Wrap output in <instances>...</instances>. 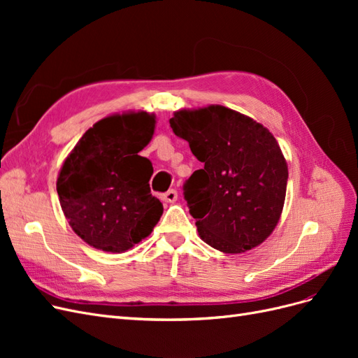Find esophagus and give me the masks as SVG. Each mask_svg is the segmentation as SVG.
I'll use <instances>...</instances> for the list:
<instances>
[{
  "instance_id": "1",
  "label": "esophagus",
  "mask_w": 358,
  "mask_h": 358,
  "mask_svg": "<svg viewBox=\"0 0 358 358\" xmlns=\"http://www.w3.org/2000/svg\"><path fill=\"white\" fill-rule=\"evenodd\" d=\"M161 200L166 203H175L178 200V191L175 189H169L167 192L161 194Z\"/></svg>"
}]
</instances>
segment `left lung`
<instances>
[{"label":"left lung","instance_id":"obj_1","mask_svg":"<svg viewBox=\"0 0 358 358\" xmlns=\"http://www.w3.org/2000/svg\"><path fill=\"white\" fill-rule=\"evenodd\" d=\"M170 127L204 164L185 183L200 239L224 254L262 245L276 229L287 194V159L273 134L220 104L176 110Z\"/></svg>","mask_w":358,"mask_h":358}]
</instances>
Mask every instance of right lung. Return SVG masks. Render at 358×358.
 Listing matches in <instances>:
<instances>
[{
	"mask_svg": "<svg viewBox=\"0 0 358 358\" xmlns=\"http://www.w3.org/2000/svg\"><path fill=\"white\" fill-rule=\"evenodd\" d=\"M145 110L112 113L95 122L64 159L57 191L73 231L90 246L122 254L152 233L162 203L152 197L154 169L140 157L155 133Z\"/></svg>",
	"mask_w": 358,
	"mask_h": 358,
	"instance_id": "add662e5",
	"label": "right lung"
}]
</instances>
